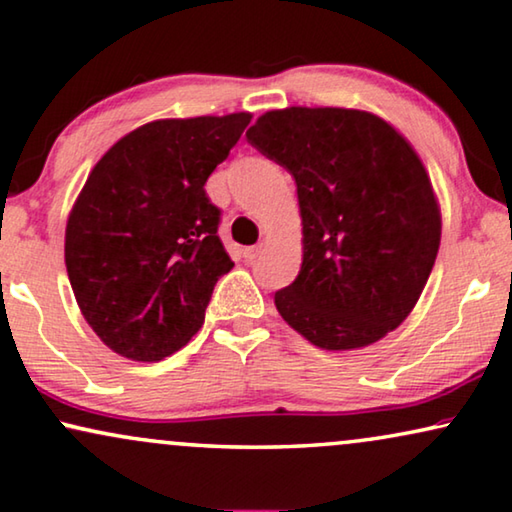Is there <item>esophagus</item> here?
<instances>
[{"label": "esophagus", "mask_w": 512, "mask_h": 512, "mask_svg": "<svg viewBox=\"0 0 512 512\" xmlns=\"http://www.w3.org/2000/svg\"><path fill=\"white\" fill-rule=\"evenodd\" d=\"M262 250H264L262 243H257V246H248L243 248V257H246V262H255V259L262 255Z\"/></svg>", "instance_id": "obj_1"}]
</instances>
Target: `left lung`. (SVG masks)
<instances>
[{
	"instance_id": "left-lung-1",
	"label": "left lung",
	"mask_w": 512,
	"mask_h": 512,
	"mask_svg": "<svg viewBox=\"0 0 512 512\" xmlns=\"http://www.w3.org/2000/svg\"><path fill=\"white\" fill-rule=\"evenodd\" d=\"M248 143L294 177L303 264L275 307L314 346L378 342L412 312L440 248L426 168L392 125L367 111L264 113Z\"/></svg>"
}]
</instances>
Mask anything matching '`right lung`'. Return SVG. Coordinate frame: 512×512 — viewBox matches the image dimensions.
<instances>
[{
    "label": "right lung",
    "instance_id": "right-lung-1",
    "mask_svg": "<svg viewBox=\"0 0 512 512\" xmlns=\"http://www.w3.org/2000/svg\"><path fill=\"white\" fill-rule=\"evenodd\" d=\"M250 113L154 120L97 161L66 227V269L95 335L123 358L159 362L200 330L230 273L205 184Z\"/></svg>",
    "mask_w": 512,
    "mask_h": 512
}]
</instances>
